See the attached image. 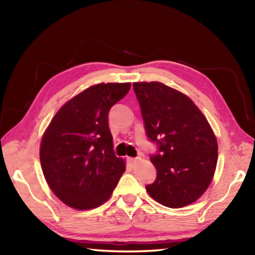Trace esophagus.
Wrapping results in <instances>:
<instances>
[{
  "label": "esophagus",
  "mask_w": 255,
  "mask_h": 255,
  "mask_svg": "<svg viewBox=\"0 0 255 255\" xmlns=\"http://www.w3.org/2000/svg\"><path fill=\"white\" fill-rule=\"evenodd\" d=\"M127 162H128L129 165H130V166H133V165H135V164L137 163V158L128 157V158H127Z\"/></svg>",
  "instance_id": "34e87169"
}]
</instances>
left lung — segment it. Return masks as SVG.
Wrapping results in <instances>:
<instances>
[{"mask_svg":"<svg viewBox=\"0 0 255 255\" xmlns=\"http://www.w3.org/2000/svg\"><path fill=\"white\" fill-rule=\"evenodd\" d=\"M146 136L157 145L150 162L156 179L148 195L170 208H181L204 193L215 173L218 146L202 112L183 93L159 82L132 83Z\"/></svg>","mask_w":255,"mask_h":255,"instance_id":"8db88e82","label":"left lung"}]
</instances>
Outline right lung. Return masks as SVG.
Masks as SVG:
<instances>
[{"instance_id": "1", "label": "right lung", "mask_w": 255, "mask_h": 255, "mask_svg": "<svg viewBox=\"0 0 255 255\" xmlns=\"http://www.w3.org/2000/svg\"><path fill=\"white\" fill-rule=\"evenodd\" d=\"M129 89L130 83L93 85L60 108L46 129L41 169L49 188L72 208L102 205L126 171L114 152L108 115Z\"/></svg>"}]
</instances>
